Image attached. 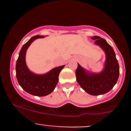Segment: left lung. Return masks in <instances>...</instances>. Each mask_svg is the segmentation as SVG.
Returning <instances> with one entry per match:
<instances>
[{
	"mask_svg": "<svg viewBox=\"0 0 131 131\" xmlns=\"http://www.w3.org/2000/svg\"><path fill=\"white\" fill-rule=\"evenodd\" d=\"M91 39L95 40V43L101 47L106 53L104 70L99 74L89 73L78 64L76 76L77 82L86 92L99 95L107 93L116 84L119 75V67L113 49L104 39L97 36Z\"/></svg>",
	"mask_w": 131,
	"mask_h": 131,
	"instance_id": "8db88e82",
	"label": "left lung"
}]
</instances>
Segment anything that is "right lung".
I'll return each instance as SVG.
<instances>
[{"mask_svg":"<svg viewBox=\"0 0 131 131\" xmlns=\"http://www.w3.org/2000/svg\"><path fill=\"white\" fill-rule=\"evenodd\" d=\"M42 37V36H35L24 44L16 63V76L19 84L28 93L39 97L46 96L52 92L58 82L60 73L64 67L63 65L55 68L43 75L35 74L28 70L25 61L27 49L34 40Z\"/></svg>","mask_w":131,"mask_h":131,"instance_id":"right-lung-1","label":"right lung"}]
</instances>
